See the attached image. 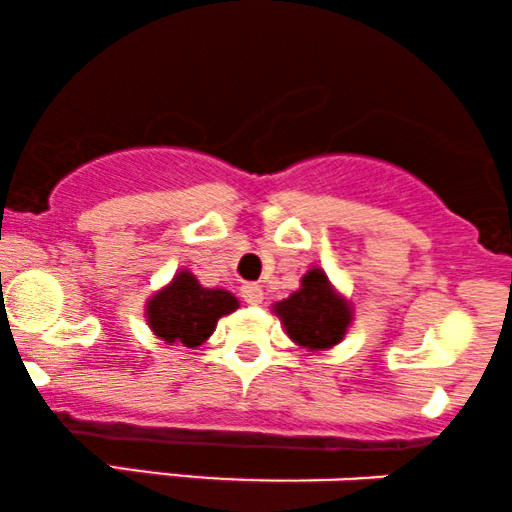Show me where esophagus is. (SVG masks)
<instances>
[{"instance_id":"1","label":"esophagus","mask_w":512,"mask_h":512,"mask_svg":"<svg viewBox=\"0 0 512 512\" xmlns=\"http://www.w3.org/2000/svg\"><path fill=\"white\" fill-rule=\"evenodd\" d=\"M240 296H243L245 303L260 305L262 298H264V291H262L260 284H243V286H240Z\"/></svg>"}]
</instances>
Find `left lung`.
<instances>
[{"instance_id": "left-lung-1", "label": "left lung", "mask_w": 512, "mask_h": 512, "mask_svg": "<svg viewBox=\"0 0 512 512\" xmlns=\"http://www.w3.org/2000/svg\"><path fill=\"white\" fill-rule=\"evenodd\" d=\"M274 313L291 342L308 351H327L344 339L354 320L351 303L339 293L320 267L301 279V289L274 303Z\"/></svg>"}]
</instances>
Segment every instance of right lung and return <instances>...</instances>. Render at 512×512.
<instances>
[{"instance_id":"1","label":"right lung","mask_w":512,"mask_h":512,"mask_svg":"<svg viewBox=\"0 0 512 512\" xmlns=\"http://www.w3.org/2000/svg\"><path fill=\"white\" fill-rule=\"evenodd\" d=\"M238 308V298L226 289H204L195 274L180 269L168 286L146 301V322L166 344L187 349L204 344L216 322Z\"/></svg>"}]
</instances>
